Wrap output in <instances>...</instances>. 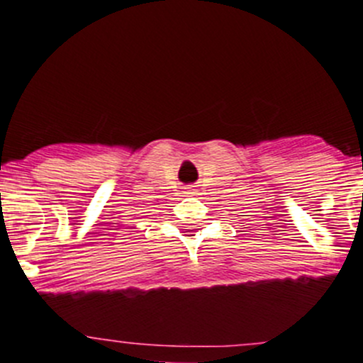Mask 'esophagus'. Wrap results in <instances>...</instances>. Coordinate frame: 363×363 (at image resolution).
Here are the masks:
<instances>
[{
  "instance_id": "obj_1",
  "label": "esophagus",
  "mask_w": 363,
  "mask_h": 363,
  "mask_svg": "<svg viewBox=\"0 0 363 363\" xmlns=\"http://www.w3.org/2000/svg\"><path fill=\"white\" fill-rule=\"evenodd\" d=\"M186 193H193L191 188H186Z\"/></svg>"
}]
</instances>
